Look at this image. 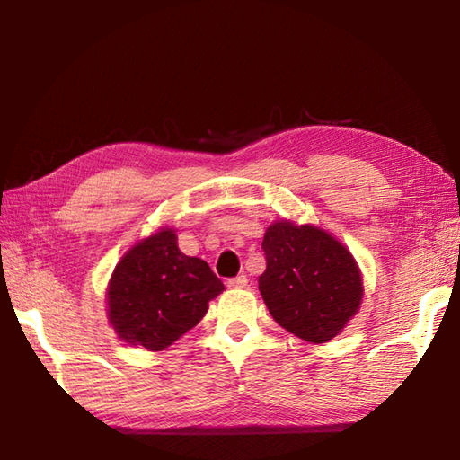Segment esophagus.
Segmentation results:
<instances>
[{
    "label": "esophagus",
    "instance_id": "obj_1",
    "mask_svg": "<svg viewBox=\"0 0 460 460\" xmlns=\"http://www.w3.org/2000/svg\"><path fill=\"white\" fill-rule=\"evenodd\" d=\"M245 286H247V276H245V274L230 278V280H228V288H230V289H242V288H245Z\"/></svg>",
    "mask_w": 460,
    "mask_h": 460
}]
</instances>
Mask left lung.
Listing matches in <instances>:
<instances>
[{
	"mask_svg": "<svg viewBox=\"0 0 460 460\" xmlns=\"http://www.w3.org/2000/svg\"><path fill=\"white\" fill-rule=\"evenodd\" d=\"M262 249L267 269L259 291L276 323L311 343L341 333L365 296L349 249L323 228L286 218L267 228Z\"/></svg>",
	"mask_w": 460,
	"mask_h": 460,
	"instance_id": "1",
	"label": "left lung"
}]
</instances>
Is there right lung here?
Masks as SVG:
<instances>
[{
  "label": "right lung",
  "instance_id": "right-lung-1",
  "mask_svg": "<svg viewBox=\"0 0 460 460\" xmlns=\"http://www.w3.org/2000/svg\"><path fill=\"white\" fill-rule=\"evenodd\" d=\"M225 291L211 267L178 249L174 228L163 226L120 257L107 284V318L132 347L163 351L184 336Z\"/></svg>",
  "mask_w": 460,
  "mask_h": 460
}]
</instances>
